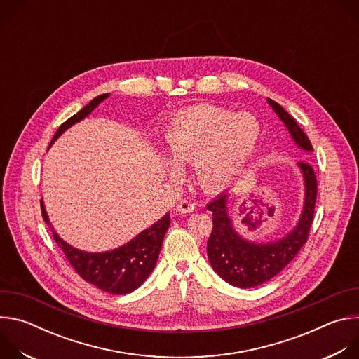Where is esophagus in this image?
<instances>
[{
	"instance_id": "obj_1",
	"label": "esophagus",
	"mask_w": 359,
	"mask_h": 359,
	"mask_svg": "<svg viewBox=\"0 0 359 359\" xmlns=\"http://www.w3.org/2000/svg\"><path fill=\"white\" fill-rule=\"evenodd\" d=\"M194 210V203H191L190 200H180V203L177 204V212L180 213H191Z\"/></svg>"
}]
</instances>
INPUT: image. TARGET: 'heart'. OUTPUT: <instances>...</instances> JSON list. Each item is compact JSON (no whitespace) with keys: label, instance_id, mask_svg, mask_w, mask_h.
<instances>
[{"label":"heart","instance_id":"1","mask_svg":"<svg viewBox=\"0 0 359 359\" xmlns=\"http://www.w3.org/2000/svg\"><path fill=\"white\" fill-rule=\"evenodd\" d=\"M262 137L252 115L201 105L177 114L166 126L163 142L177 162H193V175L206 190L230 184L248 165ZM176 175V169L170 170Z\"/></svg>","mask_w":359,"mask_h":359}]
</instances>
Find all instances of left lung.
I'll use <instances>...</instances> for the list:
<instances>
[{
	"instance_id": "obj_1",
	"label": "left lung",
	"mask_w": 359,
	"mask_h": 359,
	"mask_svg": "<svg viewBox=\"0 0 359 359\" xmlns=\"http://www.w3.org/2000/svg\"><path fill=\"white\" fill-rule=\"evenodd\" d=\"M270 107L284 122L294 142L304 150L313 151V144L295 119L277 102L269 99ZM304 177V209L298 224L283 238L273 243H252L243 238L234 229L227 210V193L217 196L208 204L213 213V230L208 241V257L213 270L229 284L251 288L276 277L298 254L309 240L317 201V177L310 163L298 162Z\"/></svg>"
}]
</instances>
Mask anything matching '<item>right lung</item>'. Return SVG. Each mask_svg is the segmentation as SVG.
Listing matches in <instances>:
<instances>
[{
    "instance_id": "obj_1",
    "label": "right lung",
    "mask_w": 359,
    "mask_h": 359,
    "mask_svg": "<svg viewBox=\"0 0 359 359\" xmlns=\"http://www.w3.org/2000/svg\"><path fill=\"white\" fill-rule=\"evenodd\" d=\"M109 93L93 97L78 114L65 121L54 135L49 146L53 144L68 128L86 118ZM41 212L43 222L53 230V237L64 251L65 257L75 271L88 283L109 294H129L143 284L156 266L165 234L170 226L169 213L149 229L143 230L125 245L105 251L86 252L65 243L53 229L46 216L43 201L41 200Z\"/></svg>"
}]
</instances>
